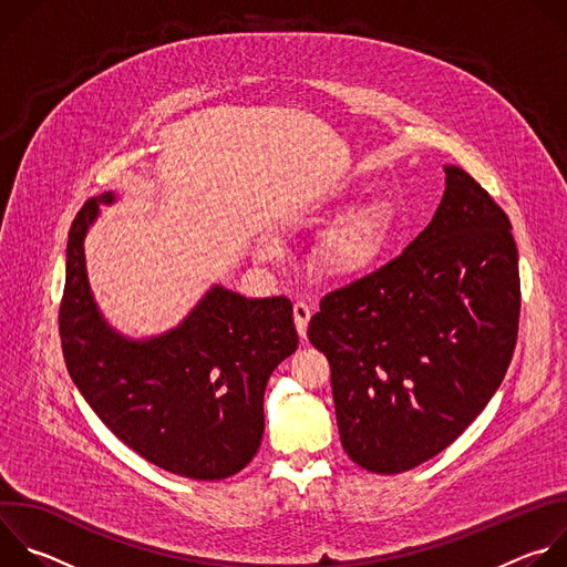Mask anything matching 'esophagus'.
I'll return each instance as SVG.
<instances>
[{
  "instance_id": "1",
  "label": "esophagus",
  "mask_w": 567,
  "mask_h": 567,
  "mask_svg": "<svg viewBox=\"0 0 567 567\" xmlns=\"http://www.w3.org/2000/svg\"><path fill=\"white\" fill-rule=\"evenodd\" d=\"M309 318H311V307L307 302H302V300L293 302V322H296V330H298L300 339L307 337V322H309Z\"/></svg>"
}]
</instances>
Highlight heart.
Segmentation results:
<instances>
[{"mask_svg": "<svg viewBox=\"0 0 567 567\" xmlns=\"http://www.w3.org/2000/svg\"><path fill=\"white\" fill-rule=\"evenodd\" d=\"M392 219V210L383 202L354 210L322 241L320 269L334 278H352L370 269L388 247Z\"/></svg>", "mask_w": 567, "mask_h": 567, "instance_id": "heart-1", "label": "heart"}]
</instances>
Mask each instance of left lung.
<instances>
[{"instance_id":"1","label":"left lung","mask_w":567,"mask_h":567,"mask_svg":"<svg viewBox=\"0 0 567 567\" xmlns=\"http://www.w3.org/2000/svg\"><path fill=\"white\" fill-rule=\"evenodd\" d=\"M431 224L383 267L322 296L307 337L328 357L346 453L409 471L455 442L512 363L518 249L507 213L446 166Z\"/></svg>"}]
</instances>
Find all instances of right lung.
<instances>
[{"instance_id": "obj_1", "label": "right lung", "mask_w": 567, "mask_h": 567, "mask_svg": "<svg viewBox=\"0 0 567 567\" xmlns=\"http://www.w3.org/2000/svg\"><path fill=\"white\" fill-rule=\"evenodd\" d=\"M105 193L78 210L66 245L60 341L66 370L103 424L171 473L221 480L245 468L265 433L271 372L298 348L291 300L213 287L179 328L132 341L101 316L85 269V235Z\"/></svg>"}]
</instances>
